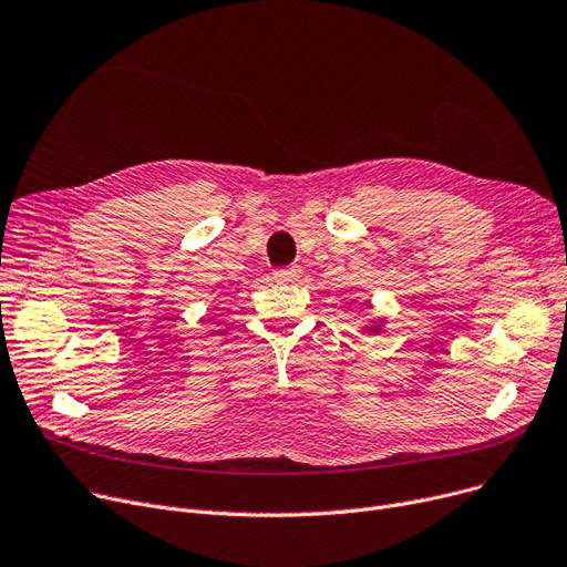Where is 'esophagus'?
Instances as JSON below:
<instances>
[{
	"label": "esophagus",
	"instance_id": "1",
	"mask_svg": "<svg viewBox=\"0 0 567 567\" xmlns=\"http://www.w3.org/2000/svg\"><path fill=\"white\" fill-rule=\"evenodd\" d=\"M274 278L278 282H296L300 278V269L298 267H285V269H276Z\"/></svg>",
	"mask_w": 567,
	"mask_h": 567
}]
</instances>
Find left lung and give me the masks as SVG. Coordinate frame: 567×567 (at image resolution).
<instances>
[{
  "mask_svg": "<svg viewBox=\"0 0 567 567\" xmlns=\"http://www.w3.org/2000/svg\"><path fill=\"white\" fill-rule=\"evenodd\" d=\"M381 323H383V319H379V323L367 326V330H369V332H381Z\"/></svg>",
  "mask_w": 567,
  "mask_h": 567,
  "instance_id": "left-lung-1",
  "label": "left lung"
}]
</instances>
